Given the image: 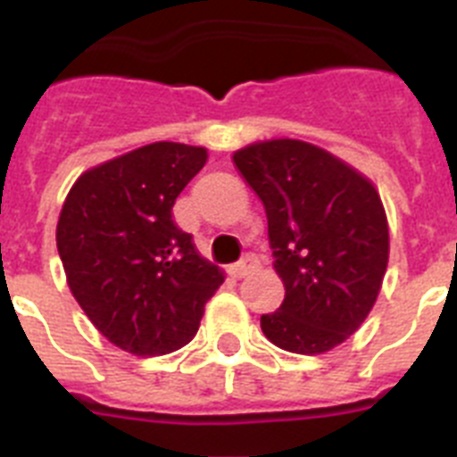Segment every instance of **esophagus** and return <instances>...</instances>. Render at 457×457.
<instances>
[{
  "instance_id": "obj_1",
  "label": "esophagus",
  "mask_w": 457,
  "mask_h": 457,
  "mask_svg": "<svg viewBox=\"0 0 457 457\" xmlns=\"http://www.w3.org/2000/svg\"><path fill=\"white\" fill-rule=\"evenodd\" d=\"M253 268H256V256H253V253H247L242 261L233 263L231 268H228V272H231V277L242 278V277H247Z\"/></svg>"
}]
</instances>
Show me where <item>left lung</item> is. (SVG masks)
I'll return each mask as SVG.
<instances>
[{"label":"left lung","instance_id":"8db88e82","mask_svg":"<svg viewBox=\"0 0 457 457\" xmlns=\"http://www.w3.org/2000/svg\"><path fill=\"white\" fill-rule=\"evenodd\" d=\"M233 164L263 201L286 297L261 316L265 337L297 354L337 348L378 300L389 226L373 185L332 153L297 139L252 144Z\"/></svg>","mask_w":457,"mask_h":457}]
</instances>
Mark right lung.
I'll return each instance as SVG.
<instances>
[{
	"mask_svg": "<svg viewBox=\"0 0 457 457\" xmlns=\"http://www.w3.org/2000/svg\"><path fill=\"white\" fill-rule=\"evenodd\" d=\"M205 157V148L155 141L82 173L68 192L56 224L68 286L125 353L151 357L187 345L224 281L171 217Z\"/></svg>",
	"mask_w": 457,
	"mask_h": 457,
	"instance_id": "obj_1",
	"label": "right lung"
}]
</instances>
